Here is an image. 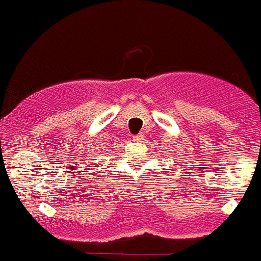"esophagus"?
Instances as JSON below:
<instances>
[{
  "mask_svg": "<svg viewBox=\"0 0 261 261\" xmlns=\"http://www.w3.org/2000/svg\"><path fill=\"white\" fill-rule=\"evenodd\" d=\"M143 138H144V136L143 134H137V136H134L133 137V139L136 142H141V141H143Z\"/></svg>",
  "mask_w": 261,
  "mask_h": 261,
  "instance_id": "1",
  "label": "esophagus"
}]
</instances>
